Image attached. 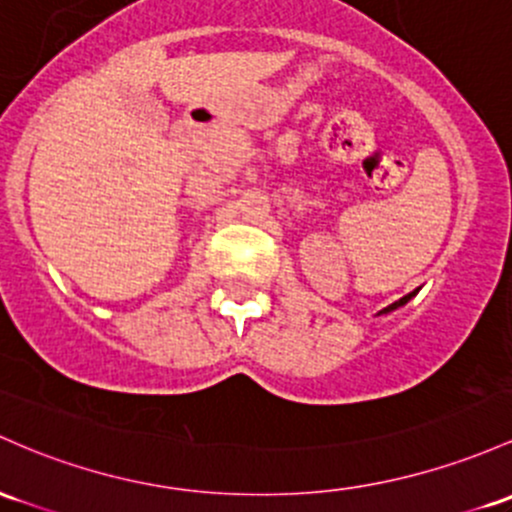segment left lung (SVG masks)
I'll use <instances>...</instances> for the list:
<instances>
[{
	"label": "left lung",
	"mask_w": 512,
	"mask_h": 512,
	"mask_svg": "<svg viewBox=\"0 0 512 512\" xmlns=\"http://www.w3.org/2000/svg\"><path fill=\"white\" fill-rule=\"evenodd\" d=\"M415 294H418V289H415V291H411V294H406V296H403V299H398V301H393L391 303V306H386V308H381V311L379 313H376V316H386V313H391V311H396V308H401V306H406V303L408 301H411L413 299V296Z\"/></svg>",
	"instance_id": "1"
}]
</instances>
